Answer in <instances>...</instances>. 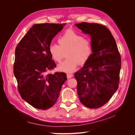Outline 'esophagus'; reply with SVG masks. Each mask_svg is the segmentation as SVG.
I'll list each match as a JSON object with an SVG mask.
<instances>
[{
    "instance_id": "34e87169",
    "label": "esophagus",
    "mask_w": 135,
    "mask_h": 135,
    "mask_svg": "<svg viewBox=\"0 0 135 135\" xmlns=\"http://www.w3.org/2000/svg\"><path fill=\"white\" fill-rule=\"evenodd\" d=\"M73 75L72 74H67V77L68 79H70V78L73 77Z\"/></svg>"
}]
</instances>
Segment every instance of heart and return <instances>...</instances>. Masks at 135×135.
Returning <instances> with one entry per match:
<instances>
[{
	"label": "heart",
	"mask_w": 135,
	"mask_h": 135,
	"mask_svg": "<svg viewBox=\"0 0 135 135\" xmlns=\"http://www.w3.org/2000/svg\"><path fill=\"white\" fill-rule=\"evenodd\" d=\"M59 45L52 44L49 47L51 58L56 62H60L63 58V52L67 51V59L58 66L60 71L72 73L78 64L83 65L89 60L93 53L91 41L85 39L80 34L72 30H68L58 39Z\"/></svg>",
	"instance_id": "heart-1"
}]
</instances>
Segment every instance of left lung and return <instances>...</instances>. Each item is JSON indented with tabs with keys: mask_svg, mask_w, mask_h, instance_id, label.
Here are the masks:
<instances>
[{
	"mask_svg": "<svg viewBox=\"0 0 135 135\" xmlns=\"http://www.w3.org/2000/svg\"><path fill=\"white\" fill-rule=\"evenodd\" d=\"M75 25L90 35L93 54L84 67L74 73L80 102L90 108L107 103L117 90L121 57L115 40L105 26L81 22Z\"/></svg>",
	"mask_w": 135,
	"mask_h": 135,
	"instance_id": "obj_1",
	"label": "left lung"
}]
</instances>
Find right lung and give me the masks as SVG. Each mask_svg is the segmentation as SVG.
<instances>
[{"mask_svg":"<svg viewBox=\"0 0 135 135\" xmlns=\"http://www.w3.org/2000/svg\"><path fill=\"white\" fill-rule=\"evenodd\" d=\"M65 25H34L16 47L13 73L18 91L23 100L35 108L46 110L52 107L67 80L65 73H47L56 67L49 47Z\"/></svg>","mask_w":135,"mask_h":135,"instance_id":"1","label":"right lung"}]
</instances>
